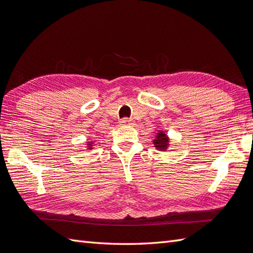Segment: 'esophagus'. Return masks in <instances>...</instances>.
Segmentation results:
<instances>
[{
  "mask_svg": "<svg viewBox=\"0 0 253 253\" xmlns=\"http://www.w3.org/2000/svg\"><path fill=\"white\" fill-rule=\"evenodd\" d=\"M133 120H131V119H127V118H125V119H122L121 120V125L122 126H133Z\"/></svg>",
  "mask_w": 253,
  "mask_h": 253,
  "instance_id": "1",
  "label": "esophagus"
}]
</instances>
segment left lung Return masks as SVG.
<instances>
[{"instance_id": "left-lung-1", "label": "left lung", "mask_w": 253, "mask_h": 253, "mask_svg": "<svg viewBox=\"0 0 253 253\" xmlns=\"http://www.w3.org/2000/svg\"><path fill=\"white\" fill-rule=\"evenodd\" d=\"M154 148L158 151L166 152L170 147V138L164 129H158L155 133V138L153 139Z\"/></svg>"}]
</instances>
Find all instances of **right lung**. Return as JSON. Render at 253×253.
Masks as SVG:
<instances>
[{
    "label": "right lung",
    "instance_id": "add662e5",
    "mask_svg": "<svg viewBox=\"0 0 253 253\" xmlns=\"http://www.w3.org/2000/svg\"><path fill=\"white\" fill-rule=\"evenodd\" d=\"M94 140H89V141H87L86 142V145H85V148H86V150H93V148H94Z\"/></svg>",
    "mask_w": 253,
    "mask_h": 253
}]
</instances>
